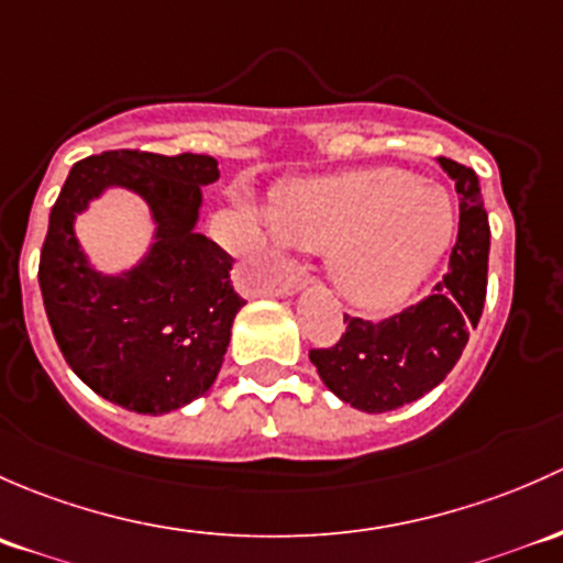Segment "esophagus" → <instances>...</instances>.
<instances>
[{
  "label": "esophagus",
  "instance_id": "obj_1",
  "mask_svg": "<svg viewBox=\"0 0 563 563\" xmlns=\"http://www.w3.org/2000/svg\"><path fill=\"white\" fill-rule=\"evenodd\" d=\"M306 284V276L300 274V271H295V268H289L287 271V276H284V282L282 284H276V287H271L274 289V292H284V295H289V292H295V289H300Z\"/></svg>",
  "mask_w": 563,
  "mask_h": 563
}]
</instances>
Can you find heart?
<instances>
[{
    "instance_id": "1",
    "label": "heart",
    "mask_w": 563,
    "mask_h": 563,
    "mask_svg": "<svg viewBox=\"0 0 563 563\" xmlns=\"http://www.w3.org/2000/svg\"><path fill=\"white\" fill-rule=\"evenodd\" d=\"M274 222L306 254H328L344 300L390 311L428 279L455 233L444 189L401 167H361L298 178L276 192Z\"/></svg>"
}]
</instances>
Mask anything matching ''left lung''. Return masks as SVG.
Returning <instances> with one entry per match:
<instances>
[{"label":"left lung","instance_id":"left-lung-1","mask_svg":"<svg viewBox=\"0 0 563 563\" xmlns=\"http://www.w3.org/2000/svg\"><path fill=\"white\" fill-rule=\"evenodd\" d=\"M461 195L457 239L450 268L420 303L371 322L344 314L346 330L333 346L311 350L317 374L350 407L382 415L417 401L444 382L477 328L488 289L490 224L472 167L439 156Z\"/></svg>","mask_w":563,"mask_h":563}]
</instances>
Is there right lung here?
I'll use <instances>...</instances> for the list:
<instances>
[{"mask_svg":"<svg viewBox=\"0 0 563 563\" xmlns=\"http://www.w3.org/2000/svg\"><path fill=\"white\" fill-rule=\"evenodd\" d=\"M217 178L213 156L121 148L75 162L51 208L37 274L45 314L67 366L110 404L165 415L206 396L222 368L246 300L233 257L195 230L200 187ZM108 186L141 194L157 222L147 257L119 277L91 269L71 230Z\"/></svg>","mask_w":563,"mask_h":563,"instance_id":"right-lung-1","label":"right lung"}]
</instances>
